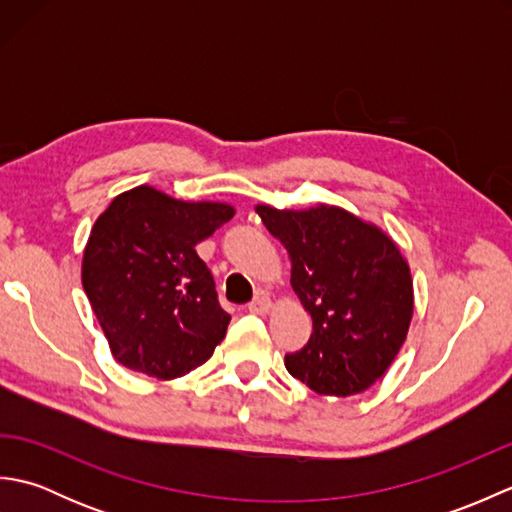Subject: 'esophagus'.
I'll use <instances>...</instances> for the list:
<instances>
[{"label": "esophagus", "instance_id": "obj_1", "mask_svg": "<svg viewBox=\"0 0 512 512\" xmlns=\"http://www.w3.org/2000/svg\"><path fill=\"white\" fill-rule=\"evenodd\" d=\"M248 310L253 314H268L270 310H273V301H270V297L262 295V297H257L255 301L248 303Z\"/></svg>", "mask_w": 512, "mask_h": 512}]
</instances>
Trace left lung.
I'll return each mask as SVG.
<instances>
[{"instance_id":"1","label":"left lung","mask_w":512,"mask_h":512,"mask_svg":"<svg viewBox=\"0 0 512 512\" xmlns=\"http://www.w3.org/2000/svg\"><path fill=\"white\" fill-rule=\"evenodd\" d=\"M290 257V286L312 317L288 372L319 396H354L394 363L413 317L405 255L383 228L334 204L275 209L257 204Z\"/></svg>"}]
</instances>
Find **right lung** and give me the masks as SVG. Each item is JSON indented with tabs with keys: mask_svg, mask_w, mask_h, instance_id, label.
Listing matches in <instances>:
<instances>
[{
	"mask_svg": "<svg viewBox=\"0 0 512 512\" xmlns=\"http://www.w3.org/2000/svg\"><path fill=\"white\" fill-rule=\"evenodd\" d=\"M233 215L228 202L178 200L140 184L96 217L81 281L118 363L173 380L213 356L231 314L195 246Z\"/></svg>",
	"mask_w": 512,
	"mask_h": 512,
	"instance_id": "obj_1",
	"label": "right lung"
}]
</instances>
